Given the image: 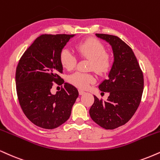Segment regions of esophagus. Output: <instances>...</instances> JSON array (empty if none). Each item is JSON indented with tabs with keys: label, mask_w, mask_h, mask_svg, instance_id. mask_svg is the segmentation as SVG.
Masks as SVG:
<instances>
[{
	"label": "esophagus",
	"mask_w": 160,
	"mask_h": 160,
	"mask_svg": "<svg viewBox=\"0 0 160 160\" xmlns=\"http://www.w3.org/2000/svg\"><path fill=\"white\" fill-rule=\"evenodd\" d=\"M79 95H83L84 93H85V92L84 91H82V90H79Z\"/></svg>",
	"instance_id": "obj_1"
}]
</instances>
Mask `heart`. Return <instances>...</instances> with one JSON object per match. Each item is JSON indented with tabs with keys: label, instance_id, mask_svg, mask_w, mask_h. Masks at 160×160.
I'll use <instances>...</instances> for the list:
<instances>
[{
	"label": "heart",
	"instance_id": "1",
	"mask_svg": "<svg viewBox=\"0 0 160 160\" xmlns=\"http://www.w3.org/2000/svg\"><path fill=\"white\" fill-rule=\"evenodd\" d=\"M78 53L82 57L89 59V68L99 74H105L111 68L112 60L109 53L105 51L103 44L95 38H90L79 42L75 45ZM59 60L63 68L72 70L77 64V58L68 48H63L59 54ZM68 81L80 89H86L96 81V78L90 73L76 72L71 74Z\"/></svg>",
	"mask_w": 160,
	"mask_h": 160
}]
</instances>
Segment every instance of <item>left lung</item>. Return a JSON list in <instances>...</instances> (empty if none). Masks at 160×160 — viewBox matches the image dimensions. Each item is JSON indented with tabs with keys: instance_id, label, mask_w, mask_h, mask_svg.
<instances>
[{
	"instance_id": "8db88e82",
	"label": "left lung",
	"mask_w": 160,
	"mask_h": 160,
	"mask_svg": "<svg viewBox=\"0 0 160 160\" xmlns=\"http://www.w3.org/2000/svg\"><path fill=\"white\" fill-rule=\"evenodd\" d=\"M96 36L112 46L114 62L109 78L99 85L101 92L109 93L107 101L94 96L89 115L101 128L113 130L129 122L137 110L144 88L143 73L131 48L120 38L103 33Z\"/></svg>"
}]
</instances>
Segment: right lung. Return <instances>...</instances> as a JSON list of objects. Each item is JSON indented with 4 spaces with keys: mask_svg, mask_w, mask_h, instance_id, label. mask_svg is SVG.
<instances>
[{
    "mask_svg": "<svg viewBox=\"0 0 160 160\" xmlns=\"http://www.w3.org/2000/svg\"><path fill=\"white\" fill-rule=\"evenodd\" d=\"M74 36L43 34L19 59L15 72L19 103L27 118L39 128L52 130L65 123L78 97V89L68 82L55 95L51 92L53 82L62 84L59 54Z\"/></svg>",
    "mask_w": 160,
    "mask_h": 160,
    "instance_id": "add662e5",
    "label": "right lung"
}]
</instances>
